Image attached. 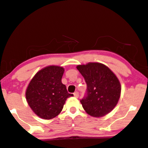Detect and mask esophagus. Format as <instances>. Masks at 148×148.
Returning a JSON list of instances; mask_svg holds the SVG:
<instances>
[{
  "label": "esophagus",
  "mask_w": 148,
  "mask_h": 148,
  "mask_svg": "<svg viewBox=\"0 0 148 148\" xmlns=\"http://www.w3.org/2000/svg\"><path fill=\"white\" fill-rule=\"evenodd\" d=\"M74 96L75 97H76V98L79 97V92H75L74 93Z\"/></svg>",
  "instance_id": "34e87169"
}]
</instances>
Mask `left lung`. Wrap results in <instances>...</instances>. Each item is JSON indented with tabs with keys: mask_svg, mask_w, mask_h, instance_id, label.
Returning <instances> with one entry per match:
<instances>
[{
	"mask_svg": "<svg viewBox=\"0 0 148 148\" xmlns=\"http://www.w3.org/2000/svg\"><path fill=\"white\" fill-rule=\"evenodd\" d=\"M76 68L87 84V95L81 100L88 115L100 118L109 113L118 103L121 85L116 75L99 62L79 64Z\"/></svg>",
	"mask_w": 148,
	"mask_h": 148,
	"instance_id": "obj_1",
	"label": "left lung"
}]
</instances>
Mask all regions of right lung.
<instances>
[{"instance_id":"obj_1","label":"right lung","mask_w":148,"mask_h":148,"mask_svg":"<svg viewBox=\"0 0 148 148\" xmlns=\"http://www.w3.org/2000/svg\"><path fill=\"white\" fill-rule=\"evenodd\" d=\"M62 67L47 66L37 72L25 90L28 105L37 116L45 120L54 118L62 111L65 101L73 96L62 84Z\"/></svg>"}]
</instances>
